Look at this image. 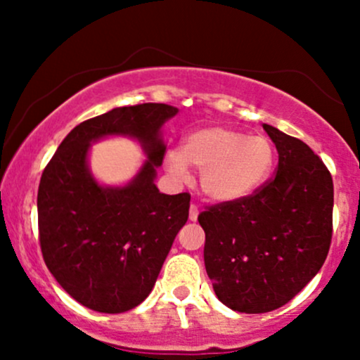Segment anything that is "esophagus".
<instances>
[{"label": "esophagus", "instance_id": "obj_1", "mask_svg": "<svg viewBox=\"0 0 360 360\" xmlns=\"http://www.w3.org/2000/svg\"><path fill=\"white\" fill-rule=\"evenodd\" d=\"M198 214H200V210H198V206L196 205H191V208H189V220L196 221L198 220Z\"/></svg>", "mask_w": 360, "mask_h": 360}]
</instances>
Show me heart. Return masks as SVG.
I'll use <instances>...</instances> for the list:
<instances>
[{
  "instance_id": "heart-1",
  "label": "heart",
  "mask_w": 360,
  "mask_h": 360,
  "mask_svg": "<svg viewBox=\"0 0 360 360\" xmlns=\"http://www.w3.org/2000/svg\"><path fill=\"white\" fill-rule=\"evenodd\" d=\"M274 143L264 135H249L229 127H205L171 148L164 157L167 172L179 181L189 177V164L201 169V189L210 200L229 203L266 183L274 166Z\"/></svg>"
}]
</instances>
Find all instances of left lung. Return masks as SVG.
Masks as SVG:
<instances>
[{
    "instance_id": "1",
    "label": "left lung",
    "mask_w": 360,
    "mask_h": 360,
    "mask_svg": "<svg viewBox=\"0 0 360 360\" xmlns=\"http://www.w3.org/2000/svg\"><path fill=\"white\" fill-rule=\"evenodd\" d=\"M262 127L278 148L276 176L250 196L198 217L214 295L240 313H267L291 301L321 269L332 242L328 169L300 139Z\"/></svg>"
}]
</instances>
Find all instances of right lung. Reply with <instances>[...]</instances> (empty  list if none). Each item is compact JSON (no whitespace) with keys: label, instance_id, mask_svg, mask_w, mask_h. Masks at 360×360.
<instances>
[{"label":"right lung","instance_id":"obj_1","mask_svg":"<svg viewBox=\"0 0 360 360\" xmlns=\"http://www.w3.org/2000/svg\"><path fill=\"white\" fill-rule=\"evenodd\" d=\"M164 103L120 106L72 128L44 169L37 196L40 249L57 283L82 307L123 313L150 295L177 232L188 193L157 189L166 143L160 128L177 115ZM137 139L148 159L125 186H103L87 164L90 143Z\"/></svg>","mask_w":360,"mask_h":360}]
</instances>
